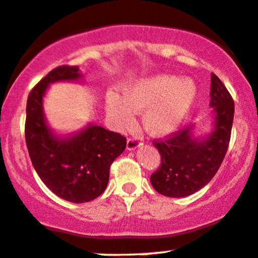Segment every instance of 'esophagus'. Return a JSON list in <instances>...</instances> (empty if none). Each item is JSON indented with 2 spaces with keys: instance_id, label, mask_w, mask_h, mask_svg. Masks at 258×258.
I'll list each match as a JSON object with an SVG mask.
<instances>
[{
  "instance_id": "esophagus-1",
  "label": "esophagus",
  "mask_w": 258,
  "mask_h": 258,
  "mask_svg": "<svg viewBox=\"0 0 258 258\" xmlns=\"http://www.w3.org/2000/svg\"><path fill=\"white\" fill-rule=\"evenodd\" d=\"M143 145V142L142 139H138V138H128L127 139V150H135V149H137Z\"/></svg>"
}]
</instances>
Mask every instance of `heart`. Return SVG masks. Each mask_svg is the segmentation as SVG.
I'll list each match as a JSON object with an SVG mask.
<instances>
[{"label":"heart","instance_id":"1","mask_svg":"<svg viewBox=\"0 0 258 258\" xmlns=\"http://www.w3.org/2000/svg\"><path fill=\"white\" fill-rule=\"evenodd\" d=\"M122 96L110 92L105 99L108 116L119 128H128L136 111L147 109L144 126L151 135L168 136L179 128L197 99V88L190 79L159 74L123 85Z\"/></svg>","mask_w":258,"mask_h":258}]
</instances>
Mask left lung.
<instances>
[{
  "label": "left lung",
  "instance_id": "1",
  "mask_svg": "<svg viewBox=\"0 0 258 258\" xmlns=\"http://www.w3.org/2000/svg\"><path fill=\"white\" fill-rule=\"evenodd\" d=\"M210 107H213V131L198 139L192 127L186 126L162 141H154L161 155L159 169L150 176L153 187L167 197H186L200 191L214 178L231 139L234 102L228 90L212 73Z\"/></svg>",
  "mask_w": 258,
  "mask_h": 258
}]
</instances>
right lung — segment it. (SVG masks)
I'll use <instances>...</instances> for the list:
<instances>
[{"label": "right lung", "mask_w": 258, "mask_h": 258, "mask_svg": "<svg viewBox=\"0 0 258 258\" xmlns=\"http://www.w3.org/2000/svg\"><path fill=\"white\" fill-rule=\"evenodd\" d=\"M82 78L77 66L50 71L30 92L25 122L27 150L37 174L49 190L72 203H85L103 194L111 163L126 148V138L120 133L91 123L62 137L49 128L43 111L48 86Z\"/></svg>", "instance_id": "add662e5"}]
</instances>
